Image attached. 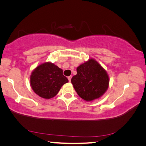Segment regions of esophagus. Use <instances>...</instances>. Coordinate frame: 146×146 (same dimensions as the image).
I'll list each match as a JSON object with an SVG mask.
<instances>
[{"label": "esophagus", "mask_w": 146, "mask_h": 146, "mask_svg": "<svg viewBox=\"0 0 146 146\" xmlns=\"http://www.w3.org/2000/svg\"><path fill=\"white\" fill-rule=\"evenodd\" d=\"M71 78H72V76H68V80H69V81H70V82H71Z\"/></svg>", "instance_id": "1"}]
</instances>
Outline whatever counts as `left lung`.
<instances>
[{"instance_id": "obj_1", "label": "left lung", "mask_w": 146, "mask_h": 146, "mask_svg": "<svg viewBox=\"0 0 146 146\" xmlns=\"http://www.w3.org/2000/svg\"><path fill=\"white\" fill-rule=\"evenodd\" d=\"M77 73L71 82L79 97L86 101L98 99L109 87V76L100 64L93 58L89 59L76 68Z\"/></svg>"}]
</instances>
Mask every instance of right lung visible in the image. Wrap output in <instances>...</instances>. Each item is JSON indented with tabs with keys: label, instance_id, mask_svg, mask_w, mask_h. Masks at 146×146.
Here are the masks:
<instances>
[{
	"label": "right lung",
	"instance_id": "right-lung-1",
	"mask_svg": "<svg viewBox=\"0 0 146 146\" xmlns=\"http://www.w3.org/2000/svg\"><path fill=\"white\" fill-rule=\"evenodd\" d=\"M68 79L63 75V71L55 64L47 62L38 66L32 71L30 85L32 90L45 99H50L57 95Z\"/></svg>",
	"mask_w": 146,
	"mask_h": 146
}]
</instances>
